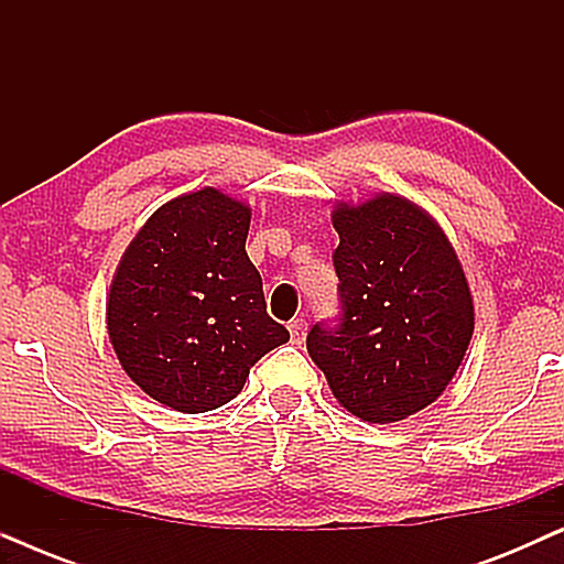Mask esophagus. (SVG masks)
<instances>
[{
  "label": "esophagus",
  "instance_id": "34e87169",
  "mask_svg": "<svg viewBox=\"0 0 564 564\" xmlns=\"http://www.w3.org/2000/svg\"><path fill=\"white\" fill-rule=\"evenodd\" d=\"M290 338H292V344H303L305 341V334H307V323L303 321V318H295V321H290Z\"/></svg>",
  "mask_w": 564,
  "mask_h": 564
}]
</instances>
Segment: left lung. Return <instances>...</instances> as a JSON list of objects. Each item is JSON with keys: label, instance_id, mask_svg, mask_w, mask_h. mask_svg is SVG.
Here are the masks:
<instances>
[{"label": "left lung", "instance_id": "left-lung-1", "mask_svg": "<svg viewBox=\"0 0 564 564\" xmlns=\"http://www.w3.org/2000/svg\"><path fill=\"white\" fill-rule=\"evenodd\" d=\"M334 267L344 315L313 326L307 354L351 415L398 423L446 390L475 330V303L444 228L392 192L336 203Z\"/></svg>", "mask_w": 564, "mask_h": 564}]
</instances>
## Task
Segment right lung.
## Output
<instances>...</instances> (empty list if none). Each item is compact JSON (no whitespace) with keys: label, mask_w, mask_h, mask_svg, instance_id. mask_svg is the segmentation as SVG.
Returning <instances> with one entry per match:
<instances>
[{"label":"right lung","mask_w":564,"mask_h":564,"mask_svg":"<svg viewBox=\"0 0 564 564\" xmlns=\"http://www.w3.org/2000/svg\"><path fill=\"white\" fill-rule=\"evenodd\" d=\"M251 207L203 187L145 220L115 269L107 334L120 367L156 403L207 413L243 390L249 369L288 344L267 315L246 253Z\"/></svg>","instance_id":"obj_1"}]
</instances>
